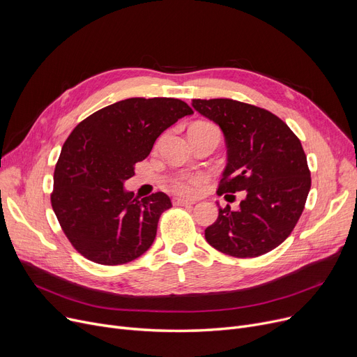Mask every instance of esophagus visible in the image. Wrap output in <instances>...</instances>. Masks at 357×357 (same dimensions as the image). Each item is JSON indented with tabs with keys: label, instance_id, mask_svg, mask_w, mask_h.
Instances as JSON below:
<instances>
[{
	"label": "esophagus",
	"instance_id": "obj_1",
	"mask_svg": "<svg viewBox=\"0 0 357 357\" xmlns=\"http://www.w3.org/2000/svg\"><path fill=\"white\" fill-rule=\"evenodd\" d=\"M195 202L191 199H183V198H174V205H194Z\"/></svg>",
	"mask_w": 357,
	"mask_h": 357
}]
</instances>
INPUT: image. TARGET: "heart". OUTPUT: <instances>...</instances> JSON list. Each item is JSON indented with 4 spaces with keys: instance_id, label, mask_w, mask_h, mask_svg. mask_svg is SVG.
Returning <instances> with one entry per match:
<instances>
[{
    "instance_id": "1",
    "label": "heart",
    "mask_w": 357,
    "mask_h": 357,
    "mask_svg": "<svg viewBox=\"0 0 357 357\" xmlns=\"http://www.w3.org/2000/svg\"><path fill=\"white\" fill-rule=\"evenodd\" d=\"M195 126H210L205 123H198ZM213 127V126H210ZM204 175L199 174H194V175H179L178 178L174 179L172 182V188L175 192L182 194V195H194L198 190L201 183L204 182Z\"/></svg>"
}]
</instances>
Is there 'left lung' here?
I'll return each mask as SVG.
<instances>
[{
  "label": "left lung",
  "mask_w": 357,
  "mask_h": 357,
  "mask_svg": "<svg viewBox=\"0 0 357 357\" xmlns=\"http://www.w3.org/2000/svg\"><path fill=\"white\" fill-rule=\"evenodd\" d=\"M192 107L215 123L226 140L227 165L218 195L245 194L238 210L229 205L218 210L205 240L234 257L273 250L294 230L311 188L301 142L264 108L227 98L192 100Z\"/></svg>",
  "instance_id": "left-lung-1"
}]
</instances>
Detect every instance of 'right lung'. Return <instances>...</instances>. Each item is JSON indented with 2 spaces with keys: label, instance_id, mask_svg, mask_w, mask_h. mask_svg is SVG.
Returning a JSON list of instances; mask_svg holds the SVG:
<instances>
[{
  "label": "right lung",
  "instance_id": "1",
  "mask_svg": "<svg viewBox=\"0 0 357 357\" xmlns=\"http://www.w3.org/2000/svg\"><path fill=\"white\" fill-rule=\"evenodd\" d=\"M191 114V107L176 98H128L75 127L54 167L52 207L82 256L100 265H123L153 245L171 198L156 192L136 199L124 182L163 131Z\"/></svg>",
  "mask_w": 357,
  "mask_h": 357
}]
</instances>
